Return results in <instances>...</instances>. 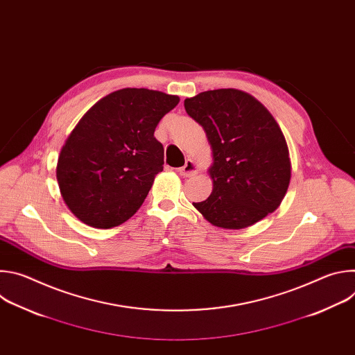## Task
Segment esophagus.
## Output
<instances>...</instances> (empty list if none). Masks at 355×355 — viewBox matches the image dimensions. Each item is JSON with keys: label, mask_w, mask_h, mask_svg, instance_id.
Instances as JSON below:
<instances>
[{"label": "esophagus", "mask_w": 355, "mask_h": 355, "mask_svg": "<svg viewBox=\"0 0 355 355\" xmlns=\"http://www.w3.org/2000/svg\"><path fill=\"white\" fill-rule=\"evenodd\" d=\"M196 171H198V167H196L195 162L191 160V159H188V160L185 162V164H184L181 168H178V173H180V175H182V177H192V175L196 174Z\"/></svg>", "instance_id": "obj_1"}]
</instances>
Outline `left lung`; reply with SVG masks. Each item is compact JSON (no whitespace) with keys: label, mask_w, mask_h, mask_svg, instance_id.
<instances>
[{"label":"left lung","mask_w":355,"mask_h":355,"mask_svg":"<svg viewBox=\"0 0 355 355\" xmlns=\"http://www.w3.org/2000/svg\"><path fill=\"white\" fill-rule=\"evenodd\" d=\"M184 107L204 128L214 153V191L193 207L223 229H243L272 214L286 193L291 162L267 108L234 88L200 92L187 98Z\"/></svg>","instance_id":"1"}]
</instances>
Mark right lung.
<instances>
[{"instance_id":"obj_1","label":"right lung","mask_w":355,"mask_h":355,"mask_svg":"<svg viewBox=\"0 0 355 355\" xmlns=\"http://www.w3.org/2000/svg\"><path fill=\"white\" fill-rule=\"evenodd\" d=\"M180 98L146 88H123L81 118L60 151L58 182L69 209L85 225L110 229L141 207L164 148L155 137L160 119Z\"/></svg>"}]
</instances>
